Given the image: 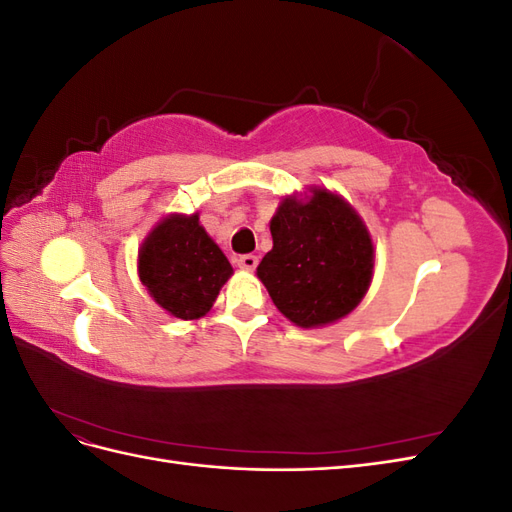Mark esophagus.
Wrapping results in <instances>:
<instances>
[{"label":"esophagus","mask_w":512,"mask_h":512,"mask_svg":"<svg viewBox=\"0 0 512 512\" xmlns=\"http://www.w3.org/2000/svg\"><path fill=\"white\" fill-rule=\"evenodd\" d=\"M237 265L243 271H254L258 267V258L254 254H243L237 258Z\"/></svg>","instance_id":"obj_1"}]
</instances>
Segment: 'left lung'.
Wrapping results in <instances>:
<instances>
[{
    "mask_svg": "<svg viewBox=\"0 0 512 512\" xmlns=\"http://www.w3.org/2000/svg\"><path fill=\"white\" fill-rule=\"evenodd\" d=\"M286 196L269 224L273 250L256 269L275 307L303 329L348 316L374 277V241L342 196Z\"/></svg>",
    "mask_w": 512,
    "mask_h": 512,
    "instance_id": "1",
    "label": "left lung"
}]
</instances>
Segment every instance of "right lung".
<instances>
[{"label": "right lung", "instance_id": "right-lung-1", "mask_svg": "<svg viewBox=\"0 0 512 512\" xmlns=\"http://www.w3.org/2000/svg\"><path fill=\"white\" fill-rule=\"evenodd\" d=\"M232 267L198 213H170L138 250V277L162 309L181 320L205 316Z\"/></svg>", "mask_w": 512, "mask_h": 512}]
</instances>
